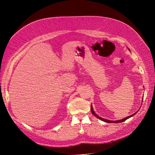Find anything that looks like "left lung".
Instances as JSON below:
<instances>
[{
  "instance_id": "8db88e82",
  "label": "left lung",
  "mask_w": 155,
  "mask_h": 155,
  "mask_svg": "<svg viewBox=\"0 0 155 155\" xmlns=\"http://www.w3.org/2000/svg\"><path fill=\"white\" fill-rule=\"evenodd\" d=\"M91 114H92L94 115V116H96V117H98V119H100L101 120H102V121H104V122H108V123H112V122H114V123H119V122H124V121H125V120H127V119L129 118V117L133 116V115H134L136 114V113H135V114H133V115H130V116H128V117H125V118L122 119V120H117V121H111V120H105V119H104V118H102V117H99L98 115H96V113L94 111L92 105H91Z\"/></svg>"
}]
</instances>
